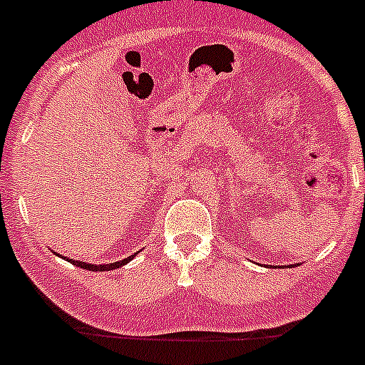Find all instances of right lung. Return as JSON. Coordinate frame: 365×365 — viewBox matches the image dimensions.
Listing matches in <instances>:
<instances>
[{"instance_id": "1", "label": "right lung", "mask_w": 365, "mask_h": 365, "mask_svg": "<svg viewBox=\"0 0 365 365\" xmlns=\"http://www.w3.org/2000/svg\"><path fill=\"white\" fill-rule=\"evenodd\" d=\"M136 254H138V252H136ZM135 254V255H136ZM59 255V254H57ZM135 255H129V257H125V259H122V261H117V263H110V264H93V263H84V261H75V259H68V257H64V259L66 261H70V263H73L75 267H79V268H83V270H90V272H110V270H115V268H120V267H124V264H128L129 261L133 259V257H135Z\"/></svg>"}]
</instances>
